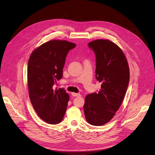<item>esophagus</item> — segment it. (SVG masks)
<instances>
[{
	"instance_id": "esophagus-1",
	"label": "esophagus",
	"mask_w": 155,
	"mask_h": 155,
	"mask_svg": "<svg viewBox=\"0 0 155 155\" xmlns=\"http://www.w3.org/2000/svg\"><path fill=\"white\" fill-rule=\"evenodd\" d=\"M72 95L74 97H81V95L79 94H76V93H72Z\"/></svg>"
}]
</instances>
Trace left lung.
Wrapping results in <instances>:
<instances>
[{
  "instance_id": "obj_1",
  "label": "left lung",
  "mask_w": 155,
  "mask_h": 155,
  "mask_svg": "<svg viewBox=\"0 0 155 155\" xmlns=\"http://www.w3.org/2000/svg\"><path fill=\"white\" fill-rule=\"evenodd\" d=\"M88 46L95 54L96 79L101 89L86 96L84 112L90 125L101 126L113 118L121 106L129 83V67L124 53L113 42L97 39Z\"/></svg>"
}]
</instances>
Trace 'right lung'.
<instances>
[{
  "instance_id": "right-lung-1",
  "label": "right lung",
  "mask_w": 155,
  "mask_h": 155,
  "mask_svg": "<svg viewBox=\"0 0 155 155\" xmlns=\"http://www.w3.org/2000/svg\"><path fill=\"white\" fill-rule=\"evenodd\" d=\"M74 43L51 40L41 45L30 54L27 67V84L31 103L41 118L57 124L65 115L69 95L54 85L63 76L65 58Z\"/></svg>"
}]
</instances>
